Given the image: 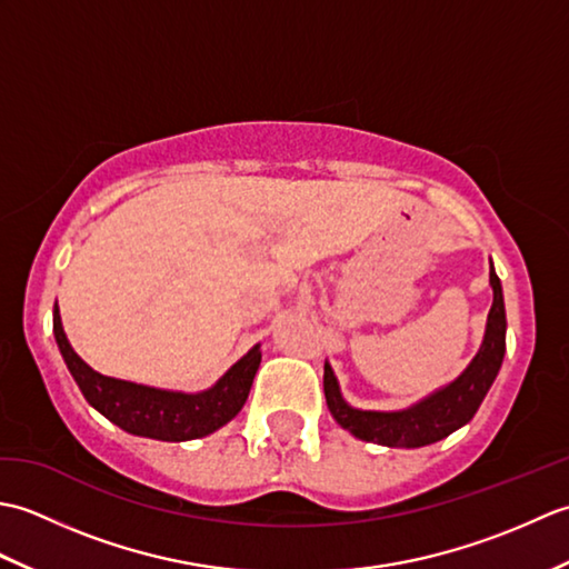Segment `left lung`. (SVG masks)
Wrapping results in <instances>:
<instances>
[{"mask_svg":"<svg viewBox=\"0 0 569 569\" xmlns=\"http://www.w3.org/2000/svg\"><path fill=\"white\" fill-rule=\"evenodd\" d=\"M489 283L493 303L487 318L485 340H481L475 359L455 381L440 386L426 398H420L418 403L401 410H361L345 401L340 381H337L330 361H325L322 386L332 418L359 440L383 447H406V450L432 445L467 426L489 393L506 355L503 291L493 263L489 269Z\"/></svg>","mask_w":569,"mask_h":569,"instance_id":"8db88e82","label":"left lung"}]
</instances>
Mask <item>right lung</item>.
Here are the masks:
<instances>
[{
	"label": "right lung",
	"mask_w": 569,
	"mask_h": 569,
	"mask_svg": "<svg viewBox=\"0 0 569 569\" xmlns=\"http://www.w3.org/2000/svg\"><path fill=\"white\" fill-rule=\"evenodd\" d=\"M53 335L84 401L122 430L163 442L198 440L227 426L247 403L253 377L261 365V345H253L210 389L198 393L168 391L104 377L84 365L68 342L58 306L53 308Z\"/></svg>",
	"instance_id": "right-lung-1"
}]
</instances>
